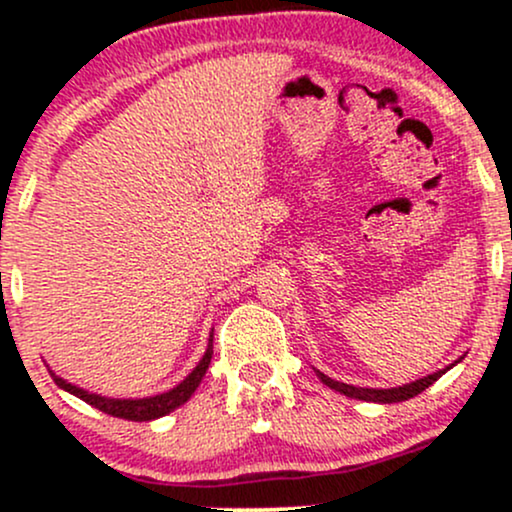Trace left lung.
Wrapping results in <instances>:
<instances>
[{"mask_svg": "<svg viewBox=\"0 0 512 512\" xmlns=\"http://www.w3.org/2000/svg\"><path fill=\"white\" fill-rule=\"evenodd\" d=\"M447 369H445V372H447ZM445 372H435L430 376H423V379L413 381V384H406V386H398V389H362V386L342 384V381L330 379V376H325L320 372H318V376H320V381H323L325 386H330V389L345 393V396H350V398H359V401H374V403H398V401H408V398L423 393L425 389H428V386L435 384V381L440 379V376Z\"/></svg>", "mask_w": 512, "mask_h": 512, "instance_id": "obj_1", "label": "left lung"}]
</instances>
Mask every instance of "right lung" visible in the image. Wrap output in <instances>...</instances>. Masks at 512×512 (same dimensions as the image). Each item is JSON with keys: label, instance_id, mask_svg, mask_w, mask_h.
Instances as JSON below:
<instances>
[{"label": "right lung", "instance_id": "add662e5", "mask_svg": "<svg viewBox=\"0 0 512 512\" xmlns=\"http://www.w3.org/2000/svg\"><path fill=\"white\" fill-rule=\"evenodd\" d=\"M211 355H213V335H211L209 350H206L204 359H201V362L196 364L194 372L189 374L187 379L182 381V384L174 386L172 391L160 393V396L138 398V401H121V398H104V396H97V393H89V391L77 389V386L67 384V381H63V379H60V376H55V374H53V379H55V384L60 386V389L75 393L77 398H82V401L89 403V406L99 408L101 413H109V415H114V418L136 420V423H143V420L162 418V415H167L170 411H174V408H177V406H182V403H187L189 396H192V393L196 391V386H199L201 379H204L206 369H209V364H211Z\"/></svg>", "mask_w": 512, "mask_h": 512}]
</instances>
